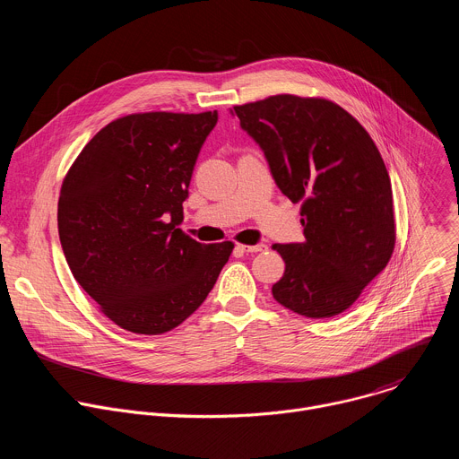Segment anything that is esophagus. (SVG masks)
I'll use <instances>...</instances> for the list:
<instances>
[{
  "label": "esophagus",
  "mask_w": 459,
  "mask_h": 459,
  "mask_svg": "<svg viewBox=\"0 0 459 459\" xmlns=\"http://www.w3.org/2000/svg\"><path fill=\"white\" fill-rule=\"evenodd\" d=\"M238 248L243 250V252H248V254H255V252L266 250V245H264V243H257V245H238Z\"/></svg>",
  "instance_id": "34e87169"
}]
</instances>
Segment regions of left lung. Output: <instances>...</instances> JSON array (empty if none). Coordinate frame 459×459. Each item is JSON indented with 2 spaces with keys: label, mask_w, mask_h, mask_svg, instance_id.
I'll return each mask as SVG.
<instances>
[{
  "label": "left lung",
  "mask_w": 459,
  "mask_h": 459,
  "mask_svg": "<svg viewBox=\"0 0 459 459\" xmlns=\"http://www.w3.org/2000/svg\"><path fill=\"white\" fill-rule=\"evenodd\" d=\"M230 113L263 149L281 193L300 202L304 241L272 247L286 264L273 299L310 319L342 314L394 250L393 191L378 147L355 117L319 97L272 95Z\"/></svg>",
  "instance_id": "obj_1"
}]
</instances>
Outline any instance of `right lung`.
Masks as SVG:
<instances>
[{
    "mask_svg": "<svg viewBox=\"0 0 459 459\" xmlns=\"http://www.w3.org/2000/svg\"><path fill=\"white\" fill-rule=\"evenodd\" d=\"M218 111L133 113L104 126L65 177L57 227L66 263L122 330L160 335L212 290L234 243L182 232V204Z\"/></svg>",
    "mask_w": 459,
    "mask_h": 459,
    "instance_id": "obj_1",
    "label": "right lung"
}]
</instances>
